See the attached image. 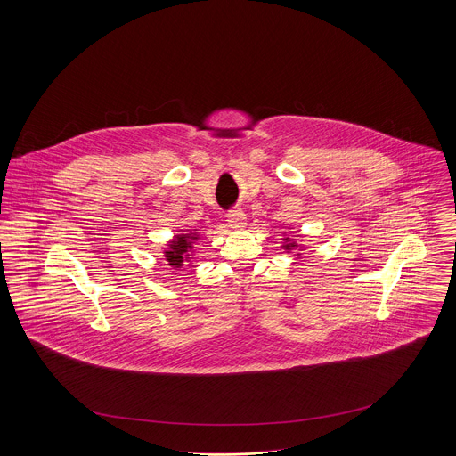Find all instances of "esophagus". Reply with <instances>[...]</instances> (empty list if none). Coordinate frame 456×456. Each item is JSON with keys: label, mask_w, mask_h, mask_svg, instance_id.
Listing matches in <instances>:
<instances>
[{"label": "esophagus", "mask_w": 456, "mask_h": 456, "mask_svg": "<svg viewBox=\"0 0 456 456\" xmlns=\"http://www.w3.org/2000/svg\"><path fill=\"white\" fill-rule=\"evenodd\" d=\"M228 219V224L233 228V230H244L246 228V221H248V217H246V214L242 212V210H233V212H230L228 216H226Z\"/></svg>", "instance_id": "1"}]
</instances>
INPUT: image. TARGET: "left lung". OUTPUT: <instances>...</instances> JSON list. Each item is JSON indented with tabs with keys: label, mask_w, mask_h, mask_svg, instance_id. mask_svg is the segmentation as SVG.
<instances>
[{
	"label": "left lung",
	"mask_w": 456,
	"mask_h": 456,
	"mask_svg": "<svg viewBox=\"0 0 456 456\" xmlns=\"http://www.w3.org/2000/svg\"><path fill=\"white\" fill-rule=\"evenodd\" d=\"M297 237L298 235H295V228H288V233H282L281 237V249H284V253H295V260H300L305 244L304 239Z\"/></svg>",
	"instance_id": "1"
}]
</instances>
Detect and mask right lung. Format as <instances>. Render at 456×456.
<instances>
[{
	"label": "right lung",
	"mask_w": 456,
	"mask_h": 456,
	"mask_svg": "<svg viewBox=\"0 0 456 456\" xmlns=\"http://www.w3.org/2000/svg\"><path fill=\"white\" fill-rule=\"evenodd\" d=\"M201 235L198 230H179L163 248V258L174 270H184V265H193L195 246Z\"/></svg>",
	"instance_id": "right-lung-1"
}]
</instances>
